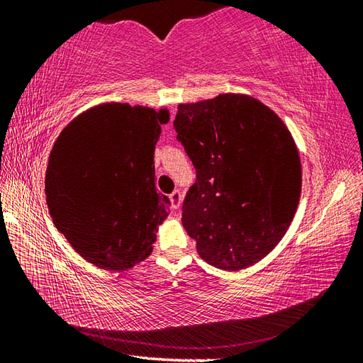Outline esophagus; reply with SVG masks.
Listing matches in <instances>:
<instances>
[{
    "instance_id": "34e87169",
    "label": "esophagus",
    "mask_w": 363,
    "mask_h": 363,
    "mask_svg": "<svg viewBox=\"0 0 363 363\" xmlns=\"http://www.w3.org/2000/svg\"><path fill=\"white\" fill-rule=\"evenodd\" d=\"M169 201H171V206H173V210H179L182 203V195L179 190H174V192L169 195Z\"/></svg>"
}]
</instances>
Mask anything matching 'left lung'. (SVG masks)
I'll use <instances>...</instances> for the list:
<instances>
[{
	"label": "left lung",
	"instance_id": "8db88e82",
	"mask_svg": "<svg viewBox=\"0 0 363 363\" xmlns=\"http://www.w3.org/2000/svg\"><path fill=\"white\" fill-rule=\"evenodd\" d=\"M174 128L196 169L182 224L200 257L223 270L259 262L298 210L301 160L290 130L266 104L240 93L179 104Z\"/></svg>",
	"mask_w": 363,
	"mask_h": 363
}]
</instances>
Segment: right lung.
<instances>
[{"mask_svg":"<svg viewBox=\"0 0 363 363\" xmlns=\"http://www.w3.org/2000/svg\"><path fill=\"white\" fill-rule=\"evenodd\" d=\"M169 110L104 102L77 115L49 153L54 225L93 266L123 272L152 253L169 200L155 189L153 152Z\"/></svg>","mask_w":363,"mask_h":363,"instance_id":"1","label":"right lung"}]
</instances>
